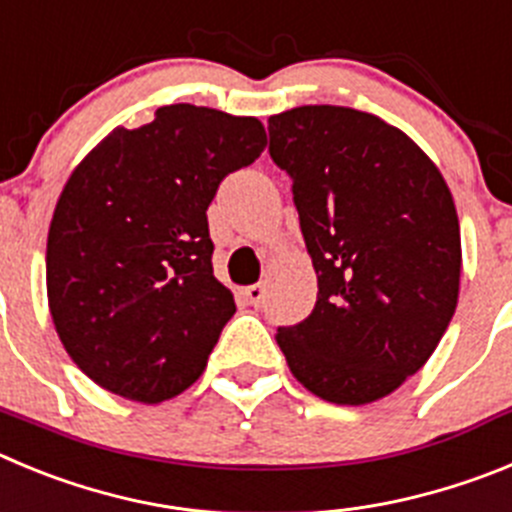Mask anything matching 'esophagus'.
I'll return each instance as SVG.
<instances>
[{
    "label": "esophagus",
    "instance_id": "1",
    "mask_svg": "<svg viewBox=\"0 0 512 512\" xmlns=\"http://www.w3.org/2000/svg\"><path fill=\"white\" fill-rule=\"evenodd\" d=\"M245 298H247V303H250V306H260L262 301H265V285H250V288H245Z\"/></svg>",
    "mask_w": 512,
    "mask_h": 512
}]
</instances>
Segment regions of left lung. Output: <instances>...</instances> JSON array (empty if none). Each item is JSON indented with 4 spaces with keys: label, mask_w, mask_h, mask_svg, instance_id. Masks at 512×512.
<instances>
[{
    "label": "left lung",
    "mask_w": 512,
    "mask_h": 512,
    "mask_svg": "<svg viewBox=\"0 0 512 512\" xmlns=\"http://www.w3.org/2000/svg\"><path fill=\"white\" fill-rule=\"evenodd\" d=\"M267 130L319 280L311 316L280 326L278 347L321 400L375 403L426 365L454 316L457 206L434 160L375 114L296 107Z\"/></svg>",
    "instance_id": "obj_1"
}]
</instances>
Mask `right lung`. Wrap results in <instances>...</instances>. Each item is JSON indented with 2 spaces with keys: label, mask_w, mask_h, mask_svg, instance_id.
<instances>
[{
  "label": "right lung",
  "mask_w": 512,
  "mask_h": 512,
  "mask_svg": "<svg viewBox=\"0 0 512 512\" xmlns=\"http://www.w3.org/2000/svg\"><path fill=\"white\" fill-rule=\"evenodd\" d=\"M265 145L257 117L170 104L73 168L50 219L45 283L68 357L99 388L153 405L206 370L237 311L214 278L206 209Z\"/></svg>",
  "instance_id": "1"
}]
</instances>
